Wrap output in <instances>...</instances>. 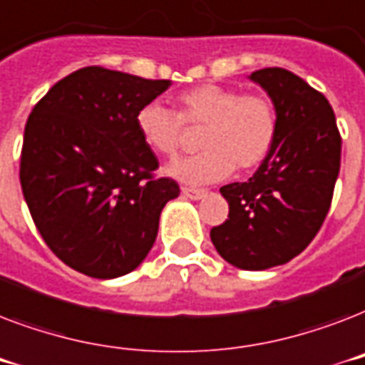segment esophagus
I'll use <instances>...</instances> for the list:
<instances>
[{"label":"esophagus","mask_w":365,"mask_h":365,"mask_svg":"<svg viewBox=\"0 0 365 365\" xmlns=\"http://www.w3.org/2000/svg\"><path fill=\"white\" fill-rule=\"evenodd\" d=\"M182 195L183 197H187V199L191 200H200V199H205L206 191L205 189H197V187H183L182 189Z\"/></svg>","instance_id":"34e87169"}]
</instances>
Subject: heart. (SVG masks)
<instances>
[{
  "label": "heart",
  "instance_id": "obj_1",
  "mask_svg": "<svg viewBox=\"0 0 365 365\" xmlns=\"http://www.w3.org/2000/svg\"><path fill=\"white\" fill-rule=\"evenodd\" d=\"M178 113L160 102H148L136 113V128L155 153L174 157L183 142V123L205 126L200 148L205 151L178 159L165 174L189 185L227 180L235 172L252 170L271 153L278 132L277 108L261 94L239 88L200 85L176 98Z\"/></svg>",
  "mask_w": 365,
  "mask_h": 365
}]
</instances>
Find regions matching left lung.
Masks as SVG:
<instances>
[{
	"label": "left lung",
	"mask_w": 365,
	"mask_h": 365,
	"mask_svg": "<svg viewBox=\"0 0 365 365\" xmlns=\"http://www.w3.org/2000/svg\"><path fill=\"white\" fill-rule=\"evenodd\" d=\"M250 79L277 108L274 145L248 182L223 185L229 220L210 231L217 254L244 271L284 265L311 244L331 205L341 136L324 94L282 68Z\"/></svg>",
	"instance_id": "8db88e82"
}]
</instances>
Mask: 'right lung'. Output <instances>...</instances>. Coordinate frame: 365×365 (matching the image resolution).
I'll list each match as a JSON object with an SVG mask.
<instances>
[{
	"label": "right lung",
	"instance_id": "right-lung-1",
	"mask_svg": "<svg viewBox=\"0 0 365 365\" xmlns=\"http://www.w3.org/2000/svg\"><path fill=\"white\" fill-rule=\"evenodd\" d=\"M170 85L88 66L48 88L28 117L26 205L56 257L87 277L134 271L180 195L174 180L153 178L159 160L136 128L138 110Z\"/></svg>",
	"mask_w": 365,
	"mask_h": 365
}]
</instances>
